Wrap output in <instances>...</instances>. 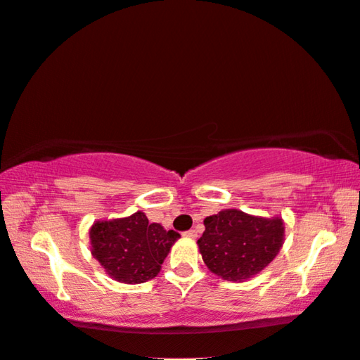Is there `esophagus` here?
I'll return each instance as SVG.
<instances>
[{"label": "esophagus", "instance_id": "esophagus-1", "mask_svg": "<svg viewBox=\"0 0 360 360\" xmlns=\"http://www.w3.org/2000/svg\"><path fill=\"white\" fill-rule=\"evenodd\" d=\"M182 236H184V238H187V239H195L197 231H195V229H189V231H186Z\"/></svg>", "mask_w": 360, "mask_h": 360}]
</instances>
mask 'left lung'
Wrapping results in <instances>:
<instances>
[{
  "mask_svg": "<svg viewBox=\"0 0 360 360\" xmlns=\"http://www.w3.org/2000/svg\"><path fill=\"white\" fill-rule=\"evenodd\" d=\"M205 231L197 240L208 270L226 281H245L275 260L284 244L281 217H257L224 208L203 219Z\"/></svg>",
  "mask_w": 360,
  "mask_h": 360,
  "instance_id": "left-lung-1",
  "label": "left lung"
}]
</instances>
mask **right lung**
<instances>
[{"instance_id": "1", "label": "right lung", "mask_w": 360, "mask_h": 360, "mask_svg": "<svg viewBox=\"0 0 360 360\" xmlns=\"http://www.w3.org/2000/svg\"><path fill=\"white\" fill-rule=\"evenodd\" d=\"M90 252L106 275L124 284L153 280L179 233L148 223L143 212L124 218L98 219L89 229Z\"/></svg>"}]
</instances>
